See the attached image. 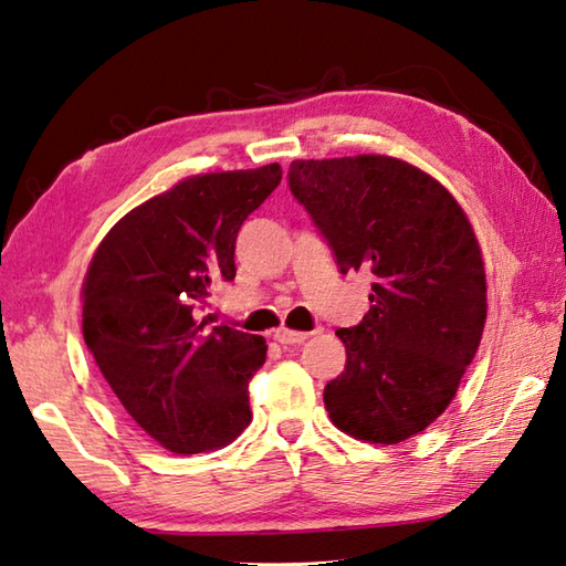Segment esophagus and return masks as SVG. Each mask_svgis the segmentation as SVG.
I'll return each mask as SVG.
<instances>
[{
  "mask_svg": "<svg viewBox=\"0 0 566 566\" xmlns=\"http://www.w3.org/2000/svg\"><path fill=\"white\" fill-rule=\"evenodd\" d=\"M273 338L279 344H303L305 338H310L307 332H293V329H285V326H281V329L273 332Z\"/></svg>",
  "mask_w": 566,
  "mask_h": 566,
  "instance_id": "1",
  "label": "esophagus"
}]
</instances>
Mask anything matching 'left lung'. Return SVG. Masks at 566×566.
Here are the masks:
<instances>
[{"label": "left lung", "instance_id": "1", "mask_svg": "<svg viewBox=\"0 0 566 566\" xmlns=\"http://www.w3.org/2000/svg\"><path fill=\"white\" fill-rule=\"evenodd\" d=\"M287 186L342 273L375 275L368 315L336 332L346 368L324 387L329 419L358 441H407L446 411L482 342L472 224L433 177L385 155L295 159Z\"/></svg>", "mask_w": 566, "mask_h": 566}]
</instances>
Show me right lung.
<instances>
[{"label":"right lung","mask_w":566,"mask_h":566,"mask_svg":"<svg viewBox=\"0 0 566 566\" xmlns=\"http://www.w3.org/2000/svg\"><path fill=\"white\" fill-rule=\"evenodd\" d=\"M279 165L198 174L123 216L94 251L82 332L130 419L179 455L232 443L249 421L263 336L200 319L234 279L242 222L281 184Z\"/></svg>","instance_id":"add662e5"}]
</instances>
